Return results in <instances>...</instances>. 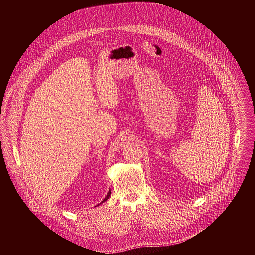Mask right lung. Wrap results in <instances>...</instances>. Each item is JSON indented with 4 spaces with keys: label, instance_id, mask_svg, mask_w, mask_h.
<instances>
[{
    "label": "right lung",
    "instance_id": "add662e5",
    "mask_svg": "<svg viewBox=\"0 0 255 255\" xmlns=\"http://www.w3.org/2000/svg\"><path fill=\"white\" fill-rule=\"evenodd\" d=\"M110 195H111V191H109V192H108V194H107V196H106V198H105V199H104V200H103V201H102L100 204H102V203L106 202V201L109 199V197H110ZM100 204H99V205H100ZM99 205H98V206H99Z\"/></svg>",
    "mask_w": 255,
    "mask_h": 255
}]
</instances>
